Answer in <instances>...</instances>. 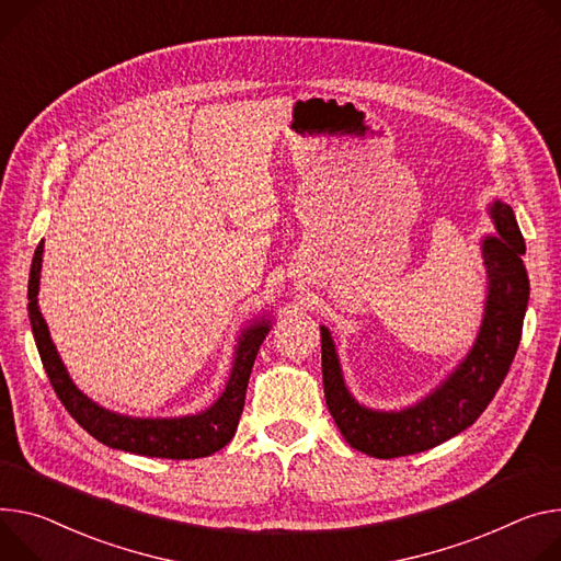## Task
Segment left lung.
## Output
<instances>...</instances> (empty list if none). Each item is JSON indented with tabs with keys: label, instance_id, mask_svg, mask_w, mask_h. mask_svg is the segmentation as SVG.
Masks as SVG:
<instances>
[{
	"label": "left lung",
	"instance_id": "8db88e82",
	"mask_svg": "<svg viewBox=\"0 0 561 561\" xmlns=\"http://www.w3.org/2000/svg\"><path fill=\"white\" fill-rule=\"evenodd\" d=\"M492 219L499 237L483 241L490 293L481 333L461 367L423 402L391 414L365 410L346 391L333 340L322 327L324 398L351 447L376 458L425 451L470 427L499 391L522 340L530 284L522 262L526 241L513 208L496 201Z\"/></svg>",
	"mask_w": 561,
	"mask_h": 561
}]
</instances>
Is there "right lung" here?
<instances>
[{
  "instance_id": "1",
  "label": "right lung",
  "mask_w": 561,
  "mask_h": 561,
  "mask_svg": "<svg viewBox=\"0 0 561 561\" xmlns=\"http://www.w3.org/2000/svg\"><path fill=\"white\" fill-rule=\"evenodd\" d=\"M42 250H44V241H39V245L35 248L33 264H31L28 318H31V329L35 335V344L39 351L42 365L46 369V376L50 385H54L58 398L62 400L65 410L76 419V423L82 430H87L93 438L114 449H125L142 456L176 458V461H183V458L210 456L221 447H226L237 432V425L243 412L248 378H250L254 358H257V351L266 340L268 322H260L250 327L248 331H243L228 387L210 410L201 412L196 416L170 419V421L118 416L103 410V407H98L76 389L54 342H50L46 322L37 309Z\"/></svg>"
}]
</instances>
